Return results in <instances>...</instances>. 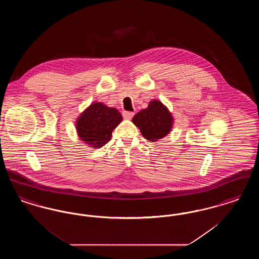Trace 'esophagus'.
Here are the masks:
<instances>
[{
    "label": "esophagus",
    "instance_id": "34e87169",
    "mask_svg": "<svg viewBox=\"0 0 259 259\" xmlns=\"http://www.w3.org/2000/svg\"><path fill=\"white\" fill-rule=\"evenodd\" d=\"M134 112L133 111H124L123 112H122V115H123L124 118L125 119H131L133 116H134Z\"/></svg>",
    "mask_w": 259,
    "mask_h": 259
}]
</instances>
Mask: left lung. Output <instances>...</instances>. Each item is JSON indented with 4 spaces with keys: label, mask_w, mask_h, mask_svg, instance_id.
I'll return each instance as SVG.
<instances>
[{
    "label": "left lung",
    "mask_w": 259,
    "mask_h": 259,
    "mask_svg": "<svg viewBox=\"0 0 259 259\" xmlns=\"http://www.w3.org/2000/svg\"><path fill=\"white\" fill-rule=\"evenodd\" d=\"M142 135L150 142L158 141L168 135L172 129L174 118L160 101H150L147 109L139 111L132 119Z\"/></svg>",
    "instance_id": "8db88e82"
}]
</instances>
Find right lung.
Returning <instances> with one entry per match:
<instances>
[{
	"mask_svg": "<svg viewBox=\"0 0 259 259\" xmlns=\"http://www.w3.org/2000/svg\"><path fill=\"white\" fill-rule=\"evenodd\" d=\"M121 121L122 115L116 109L96 102L78 116L75 128L82 142L99 148L111 140L112 131Z\"/></svg>",
	"mask_w": 259,
	"mask_h": 259,
	"instance_id": "obj_1",
	"label": "right lung"
}]
</instances>
